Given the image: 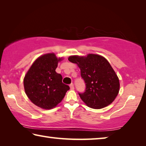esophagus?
<instances>
[{
	"label": "esophagus",
	"mask_w": 146,
	"mask_h": 146,
	"mask_svg": "<svg viewBox=\"0 0 146 146\" xmlns=\"http://www.w3.org/2000/svg\"><path fill=\"white\" fill-rule=\"evenodd\" d=\"M70 89L71 90H74V89H75V88H74V85H73V84H71L70 85Z\"/></svg>",
	"instance_id": "1"
}]
</instances>
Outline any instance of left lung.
Here are the masks:
<instances>
[{"label": "left lung", "mask_w": 146, "mask_h": 146, "mask_svg": "<svg viewBox=\"0 0 146 146\" xmlns=\"http://www.w3.org/2000/svg\"><path fill=\"white\" fill-rule=\"evenodd\" d=\"M68 60L77 64L80 69L86 90L78 95L86 105L93 109H101L113 102L119 91V80L104 57L89 54L85 57L71 56Z\"/></svg>", "instance_id": "8db88e82"}]
</instances>
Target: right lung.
Listing matches in <instances>:
<instances>
[{"label": "right lung", "instance_id": "obj_1", "mask_svg": "<svg viewBox=\"0 0 146 146\" xmlns=\"http://www.w3.org/2000/svg\"><path fill=\"white\" fill-rule=\"evenodd\" d=\"M54 53L38 57L32 64L24 79L26 94L32 102L45 110L55 108L70 90L62 83V76L55 71L58 61Z\"/></svg>", "mask_w": 146, "mask_h": 146}]
</instances>
